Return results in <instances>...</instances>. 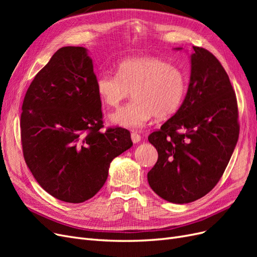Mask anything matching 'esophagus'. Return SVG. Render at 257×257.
<instances>
[{"instance_id":"1","label":"esophagus","mask_w":257,"mask_h":257,"mask_svg":"<svg viewBox=\"0 0 257 257\" xmlns=\"http://www.w3.org/2000/svg\"><path fill=\"white\" fill-rule=\"evenodd\" d=\"M131 138H132V142H133L134 144H138L142 141V137L137 133V132H133V133L131 134Z\"/></svg>"}]
</instances>
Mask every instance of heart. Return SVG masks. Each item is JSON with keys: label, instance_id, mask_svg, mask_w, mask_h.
I'll return each instance as SVG.
<instances>
[{"label": "heart", "instance_id": "b5f03b06", "mask_svg": "<svg viewBox=\"0 0 257 257\" xmlns=\"http://www.w3.org/2000/svg\"><path fill=\"white\" fill-rule=\"evenodd\" d=\"M95 87L108 107H116L133 92V102L112 112L109 120L123 127L139 128L153 116L163 120L174 115L183 103L188 81L179 67L145 57L120 62L118 74L100 73Z\"/></svg>", "mask_w": 257, "mask_h": 257}]
</instances>
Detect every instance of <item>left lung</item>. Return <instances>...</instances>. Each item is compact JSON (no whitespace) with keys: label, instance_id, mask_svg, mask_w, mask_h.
<instances>
[{"label":"left lung","instance_id":"1","mask_svg":"<svg viewBox=\"0 0 257 257\" xmlns=\"http://www.w3.org/2000/svg\"><path fill=\"white\" fill-rule=\"evenodd\" d=\"M193 49L181 107L148 137L159 153L148 182L174 204L191 203L214 188L239 137L237 98L227 73L211 52Z\"/></svg>","mask_w":257,"mask_h":257}]
</instances>
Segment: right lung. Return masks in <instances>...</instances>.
I'll use <instances>...</instances> for the list:
<instances>
[{"label": "right lung", "instance_id": "obj_1", "mask_svg": "<svg viewBox=\"0 0 257 257\" xmlns=\"http://www.w3.org/2000/svg\"><path fill=\"white\" fill-rule=\"evenodd\" d=\"M95 80L87 49L62 47L36 74L23 99V158L38 184L65 203L94 196L111 161L133 146L125 128L100 132Z\"/></svg>", "mask_w": 257, "mask_h": 257}]
</instances>
